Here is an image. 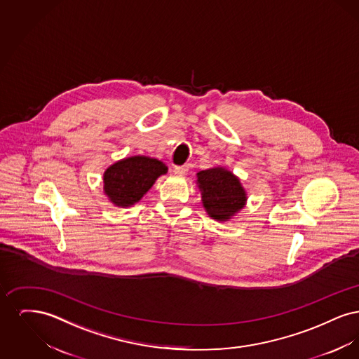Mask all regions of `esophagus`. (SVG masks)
<instances>
[{
  "mask_svg": "<svg viewBox=\"0 0 359 359\" xmlns=\"http://www.w3.org/2000/svg\"><path fill=\"white\" fill-rule=\"evenodd\" d=\"M175 173L176 175H180V176H184V175H187L188 172V165H177V167H175Z\"/></svg>",
  "mask_w": 359,
  "mask_h": 359,
  "instance_id": "esophagus-1",
  "label": "esophagus"
}]
</instances>
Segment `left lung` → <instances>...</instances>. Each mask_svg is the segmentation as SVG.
I'll return each instance as SVG.
<instances>
[{"label":"left lung","instance_id":"8db88e82","mask_svg":"<svg viewBox=\"0 0 359 359\" xmlns=\"http://www.w3.org/2000/svg\"><path fill=\"white\" fill-rule=\"evenodd\" d=\"M196 177L202 203L212 219L229 221L246 205V191L233 172L217 167L198 172Z\"/></svg>","mask_w":359,"mask_h":359}]
</instances>
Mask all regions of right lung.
<instances>
[{
	"label": "right lung",
	"mask_w": 359,
	"mask_h": 359,
	"mask_svg": "<svg viewBox=\"0 0 359 359\" xmlns=\"http://www.w3.org/2000/svg\"><path fill=\"white\" fill-rule=\"evenodd\" d=\"M167 165L154 157L132 156L110 165L103 173V191L118 207H129L141 201Z\"/></svg>",
	"instance_id": "obj_1"
}]
</instances>
